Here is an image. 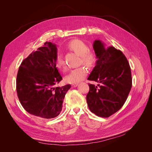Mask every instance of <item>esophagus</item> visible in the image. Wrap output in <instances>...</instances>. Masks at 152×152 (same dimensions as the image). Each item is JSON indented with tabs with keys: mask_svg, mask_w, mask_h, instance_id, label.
I'll return each mask as SVG.
<instances>
[{
	"mask_svg": "<svg viewBox=\"0 0 152 152\" xmlns=\"http://www.w3.org/2000/svg\"><path fill=\"white\" fill-rule=\"evenodd\" d=\"M78 86V83H75V84H72V87H75Z\"/></svg>",
	"mask_w": 152,
	"mask_h": 152,
	"instance_id": "1",
	"label": "esophagus"
}]
</instances>
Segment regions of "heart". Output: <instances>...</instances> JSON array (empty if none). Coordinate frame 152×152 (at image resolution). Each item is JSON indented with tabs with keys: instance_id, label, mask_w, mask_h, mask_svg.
<instances>
[{
	"instance_id": "1",
	"label": "heart",
	"mask_w": 152,
	"mask_h": 152,
	"mask_svg": "<svg viewBox=\"0 0 152 152\" xmlns=\"http://www.w3.org/2000/svg\"><path fill=\"white\" fill-rule=\"evenodd\" d=\"M68 48L80 56V63H84L87 66H92L96 62L95 54L91 51H88V47L83 41L80 40H73L68 44ZM56 66L62 70L66 69L65 63L60 55H58L56 58ZM87 74V70L81 66L73 69L66 77V80L68 83L75 84L83 80Z\"/></svg>"
}]
</instances>
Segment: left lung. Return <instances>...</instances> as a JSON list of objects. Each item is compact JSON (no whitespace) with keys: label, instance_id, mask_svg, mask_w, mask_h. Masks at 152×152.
I'll return each mask as SVG.
<instances>
[{"label":"left lung","instance_id":"left-lung-1","mask_svg":"<svg viewBox=\"0 0 152 152\" xmlns=\"http://www.w3.org/2000/svg\"><path fill=\"white\" fill-rule=\"evenodd\" d=\"M93 49L98 60L87 79L101 85L89 84L87 103L91 112L108 117L118 111L127 98L132 87L131 68L121 50L107 47L99 40L94 41Z\"/></svg>","mask_w":152,"mask_h":152}]
</instances>
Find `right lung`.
I'll list each match as a JSON object with an SVG mask.
<instances>
[{
    "label": "right lung",
    "mask_w": 152,
    "mask_h": 152,
    "mask_svg": "<svg viewBox=\"0 0 152 152\" xmlns=\"http://www.w3.org/2000/svg\"><path fill=\"white\" fill-rule=\"evenodd\" d=\"M56 45L50 42L22 61L16 78L18 97L27 112L43 118L60 113L70 84L54 87L62 80L56 65Z\"/></svg>",
    "instance_id": "1"
}]
</instances>
